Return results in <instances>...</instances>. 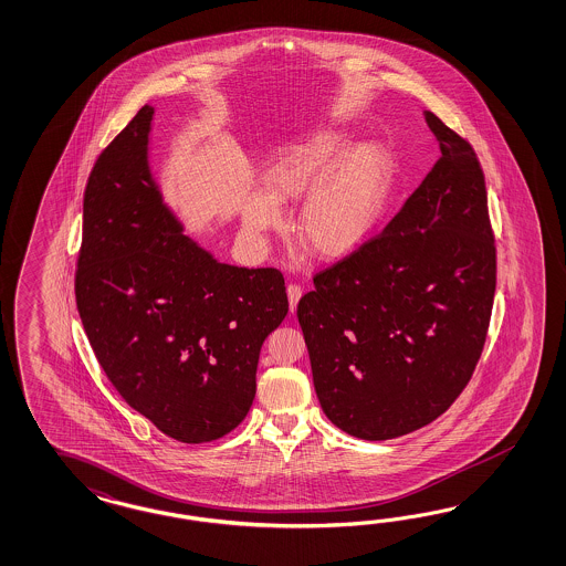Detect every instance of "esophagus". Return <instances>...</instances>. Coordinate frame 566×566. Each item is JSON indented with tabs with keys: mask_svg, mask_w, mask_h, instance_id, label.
Listing matches in <instances>:
<instances>
[{
	"mask_svg": "<svg viewBox=\"0 0 566 566\" xmlns=\"http://www.w3.org/2000/svg\"><path fill=\"white\" fill-rule=\"evenodd\" d=\"M286 294H289V305H291V311L294 313V311H296V305H298V301H301V296H303V289H301L298 284H289Z\"/></svg>",
	"mask_w": 566,
	"mask_h": 566,
	"instance_id": "34e87169",
	"label": "esophagus"
}]
</instances>
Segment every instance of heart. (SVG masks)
Wrapping results in <instances>:
<instances>
[{
    "label": "heart",
    "mask_w": 566,
    "mask_h": 566,
    "mask_svg": "<svg viewBox=\"0 0 566 566\" xmlns=\"http://www.w3.org/2000/svg\"><path fill=\"white\" fill-rule=\"evenodd\" d=\"M394 184L389 156L375 146L356 148L337 129H323L282 148L263 175L265 193H251L241 222L251 239L282 224L277 203L303 199L294 234L308 255L339 260L367 241Z\"/></svg>",
    "instance_id": "1"
}]
</instances>
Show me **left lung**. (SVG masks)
<instances>
[{"mask_svg":"<svg viewBox=\"0 0 566 566\" xmlns=\"http://www.w3.org/2000/svg\"><path fill=\"white\" fill-rule=\"evenodd\" d=\"M441 158L385 229L298 301L325 416L356 439L427 427L472 379L496 289L484 172L427 111Z\"/></svg>","mask_w":566,"mask_h":566,"instance_id":"8db88e82","label":"left lung"}]
</instances>
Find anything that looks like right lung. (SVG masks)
I'll return each instance as SVG.
<instances>
[{"instance_id":"add662e5","label":"right lung","mask_w":566,"mask_h":566,"mask_svg":"<svg viewBox=\"0 0 566 566\" xmlns=\"http://www.w3.org/2000/svg\"><path fill=\"white\" fill-rule=\"evenodd\" d=\"M144 105L94 163L84 191L76 303L108 381L181 443L243 422L265 337L289 296L275 268H237L185 237L154 179Z\"/></svg>"}]
</instances>
